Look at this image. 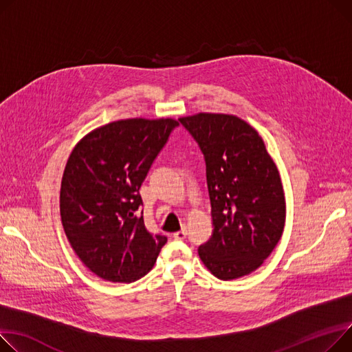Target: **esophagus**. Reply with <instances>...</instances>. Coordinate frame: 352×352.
<instances>
[{"mask_svg": "<svg viewBox=\"0 0 352 352\" xmlns=\"http://www.w3.org/2000/svg\"><path fill=\"white\" fill-rule=\"evenodd\" d=\"M186 236H188V228H182L179 232L174 233V239L175 241H184Z\"/></svg>", "mask_w": 352, "mask_h": 352, "instance_id": "esophagus-1", "label": "esophagus"}]
</instances>
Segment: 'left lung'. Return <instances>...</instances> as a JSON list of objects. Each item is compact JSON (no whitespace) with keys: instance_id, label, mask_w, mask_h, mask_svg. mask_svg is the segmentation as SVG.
Segmentation results:
<instances>
[{"instance_id":"left-lung-1","label":"left lung","mask_w":352,"mask_h":352,"mask_svg":"<svg viewBox=\"0 0 352 352\" xmlns=\"http://www.w3.org/2000/svg\"><path fill=\"white\" fill-rule=\"evenodd\" d=\"M178 122L206 166L212 236L198 249L208 270L233 280L256 270L282 238L286 201L276 164L257 131L236 116L199 113Z\"/></svg>"}]
</instances>
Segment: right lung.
Wrapping results in <instances>:
<instances>
[{
    "mask_svg": "<svg viewBox=\"0 0 352 352\" xmlns=\"http://www.w3.org/2000/svg\"><path fill=\"white\" fill-rule=\"evenodd\" d=\"M173 119H129L83 137L60 186V217L85 266L114 283H131L154 266L167 238L147 230L140 186L178 127Z\"/></svg>",
    "mask_w": 352,
    "mask_h": 352,
    "instance_id": "right-lung-1",
    "label": "right lung"
}]
</instances>
